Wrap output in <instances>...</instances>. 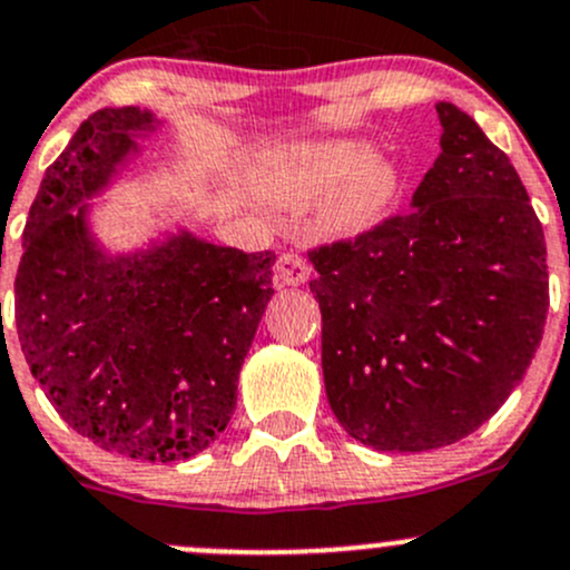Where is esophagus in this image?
I'll list each match as a JSON object with an SVG mask.
<instances>
[{"label":"esophagus","mask_w":570,"mask_h":570,"mask_svg":"<svg viewBox=\"0 0 570 570\" xmlns=\"http://www.w3.org/2000/svg\"><path fill=\"white\" fill-rule=\"evenodd\" d=\"M278 275L286 286H301L306 284L312 275V264L301 256V253H284L278 258Z\"/></svg>","instance_id":"34e87169"}]
</instances>
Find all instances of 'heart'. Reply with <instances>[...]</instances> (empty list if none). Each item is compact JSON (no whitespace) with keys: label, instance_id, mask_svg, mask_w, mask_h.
<instances>
[{"label":"heart","instance_id":"1","mask_svg":"<svg viewBox=\"0 0 570 570\" xmlns=\"http://www.w3.org/2000/svg\"><path fill=\"white\" fill-rule=\"evenodd\" d=\"M258 193L278 206H317L327 237H353L375 226L400 193V170L361 140L297 142L269 151L256 168Z\"/></svg>","mask_w":570,"mask_h":570}]
</instances>
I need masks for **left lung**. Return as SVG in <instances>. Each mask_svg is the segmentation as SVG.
<instances>
[{"mask_svg": "<svg viewBox=\"0 0 570 570\" xmlns=\"http://www.w3.org/2000/svg\"><path fill=\"white\" fill-rule=\"evenodd\" d=\"M411 212L308 253L333 416L381 452L455 444L521 383L549 312L543 226L508 154L450 101Z\"/></svg>", "mask_w": 570, "mask_h": 570, "instance_id": "obj_1", "label": "left lung"}]
</instances>
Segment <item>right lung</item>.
Here are the masks:
<instances>
[{"mask_svg": "<svg viewBox=\"0 0 570 570\" xmlns=\"http://www.w3.org/2000/svg\"><path fill=\"white\" fill-rule=\"evenodd\" d=\"M159 120L140 107L90 115L49 165L16 273L21 353L79 435L135 461L204 452L232 422L237 381L273 297L275 253L178 232L107 253L88 200L137 157Z\"/></svg>", "mask_w": 570, "mask_h": 570, "instance_id": "add662e5", "label": "right lung"}]
</instances>
